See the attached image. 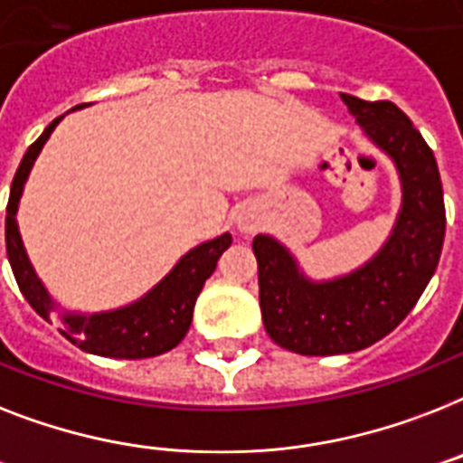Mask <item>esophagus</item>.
<instances>
[{"label": "esophagus", "mask_w": 463, "mask_h": 463, "mask_svg": "<svg viewBox=\"0 0 463 463\" xmlns=\"http://www.w3.org/2000/svg\"><path fill=\"white\" fill-rule=\"evenodd\" d=\"M238 225L242 232H254V228H257V221H254V216H250V213H242V216L238 219Z\"/></svg>", "instance_id": "esophagus-1"}]
</instances>
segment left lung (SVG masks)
Instances as JSON below:
<instances>
[{
  "instance_id": "left-lung-1",
  "label": "left lung",
  "mask_w": 463,
  "mask_h": 463,
  "mask_svg": "<svg viewBox=\"0 0 463 463\" xmlns=\"http://www.w3.org/2000/svg\"><path fill=\"white\" fill-rule=\"evenodd\" d=\"M340 97L371 142L392 156L402 212L385 247L364 269L328 283L304 278L290 251L273 238H254L266 333L280 347L307 356L359 352L392 333L433 278L445 240L438 164L414 123L392 101Z\"/></svg>"
}]
</instances>
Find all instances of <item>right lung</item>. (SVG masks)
Returning <instances> with one entry per match:
<instances>
[{"instance_id": "right-lung-1", "label": "right lung", "mask_w": 463, "mask_h": 463, "mask_svg": "<svg viewBox=\"0 0 463 463\" xmlns=\"http://www.w3.org/2000/svg\"><path fill=\"white\" fill-rule=\"evenodd\" d=\"M59 121H61V116L49 123L44 133L28 146L16 175H14L9 204H6V257H9L11 270H14L18 288L30 307L47 321L54 309V302L49 299L47 290L37 280L35 270L30 266L28 254L21 242V232H18L16 209L30 168ZM231 242L232 238L225 232L221 238L209 240V242L194 247L193 251H187L175 264V269L149 295H145L140 302L130 304V307L107 311V314H92V317L63 314L61 333L90 354L114 356V359H146V356L164 354L175 347L190 330L194 302L204 288V280L212 276L216 261L231 247Z\"/></svg>"}]
</instances>
